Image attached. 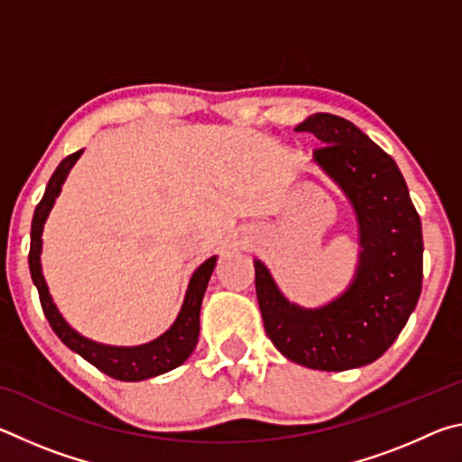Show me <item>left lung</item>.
Segmentation results:
<instances>
[{"instance_id":"left-lung-1","label":"left lung","mask_w":462,"mask_h":462,"mask_svg":"<svg viewBox=\"0 0 462 462\" xmlns=\"http://www.w3.org/2000/svg\"><path fill=\"white\" fill-rule=\"evenodd\" d=\"M297 132H311L322 148L311 162L338 187L358 228L355 277L332 301L303 308L281 293L254 261L256 300L264 330L289 361L316 371L371 365L395 342L421 291V222L395 161L334 114H311Z\"/></svg>"}]
</instances>
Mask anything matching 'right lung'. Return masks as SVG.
Wrapping results in <instances>:
<instances>
[{
	"label": "right lung",
	"mask_w": 462,
	"mask_h": 462,
	"mask_svg": "<svg viewBox=\"0 0 462 462\" xmlns=\"http://www.w3.org/2000/svg\"><path fill=\"white\" fill-rule=\"evenodd\" d=\"M83 151H77L69 154L67 159L60 161V165L54 171L46 191L42 195L41 203L34 209L32 217V232H30V275H32L34 285L41 295V303L44 310V316L49 319L54 334L59 336L65 346H69L85 361L91 363L101 373L109 374V377L118 381H144L151 377H159L162 373H169L177 369L179 365H183L187 358L191 356L193 348L198 346V336H199V311L201 301L206 295V289L209 283V277L216 269L217 256H209L208 261H203L198 269L193 271L187 285L183 306L179 310L175 322L171 324L167 332H162L159 338L151 342L136 344V346H112V344H101L91 338H85L71 326L57 308V303L52 301V295L46 285V279L42 275V230L49 217L54 201L60 195L62 185H65L69 173Z\"/></svg>",
	"instance_id": "obj_1"
}]
</instances>
